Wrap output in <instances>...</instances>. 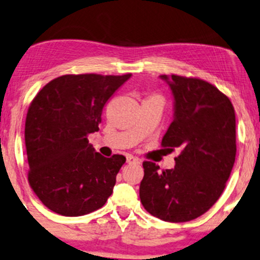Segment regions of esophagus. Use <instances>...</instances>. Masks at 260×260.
<instances>
[{"label": "esophagus", "instance_id": "34e87169", "mask_svg": "<svg viewBox=\"0 0 260 260\" xmlns=\"http://www.w3.org/2000/svg\"><path fill=\"white\" fill-rule=\"evenodd\" d=\"M127 163L128 164H139L140 159L137 157L132 156V154H127Z\"/></svg>", "mask_w": 260, "mask_h": 260}]
</instances>
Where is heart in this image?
Instances as JSON below:
<instances>
[{
	"mask_svg": "<svg viewBox=\"0 0 260 260\" xmlns=\"http://www.w3.org/2000/svg\"><path fill=\"white\" fill-rule=\"evenodd\" d=\"M153 97H156V96H153Z\"/></svg>",
	"mask_w": 260,
	"mask_h": 260,
	"instance_id": "obj_1",
	"label": "heart"
}]
</instances>
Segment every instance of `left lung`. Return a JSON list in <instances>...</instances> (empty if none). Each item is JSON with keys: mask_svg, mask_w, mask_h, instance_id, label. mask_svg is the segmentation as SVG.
<instances>
[{"mask_svg": "<svg viewBox=\"0 0 260 260\" xmlns=\"http://www.w3.org/2000/svg\"><path fill=\"white\" fill-rule=\"evenodd\" d=\"M168 81L175 100L174 121L162 147H180L173 169L143 162L140 202L154 217L188 222L217 202L231 176L236 156L235 110L217 87L198 78L173 74Z\"/></svg>", "mask_w": 260, "mask_h": 260, "instance_id": "obj_1", "label": "left lung"}]
</instances>
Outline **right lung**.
<instances>
[{"label": "right lung", "mask_w": 260, "mask_h": 260, "mask_svg": "<svg viewBox=\"0 0 260 260\" xmlns=\"http://www.w3.org/2000/svg\"><path fill=\"white\" fill-rule=\"evenodd\" d=\"M131 75H62L29 104L25 122L27 179L51 211L70 217L87 215L113 193L126 157L102 156L87 137L100 131L104 106Z\"/></svg>", "instance_id": "1"}]
</instances>
